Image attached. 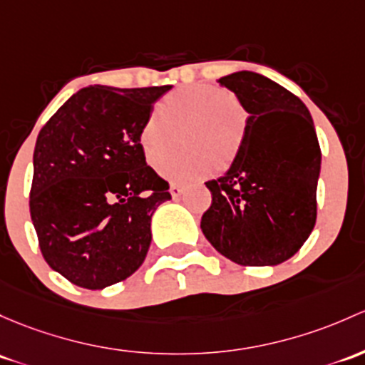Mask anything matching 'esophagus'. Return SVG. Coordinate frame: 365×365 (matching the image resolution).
<instances>
[{"label": "esophagus", "instance_id": "obj_1", "mask_svg": "<svg viewBox=\"0 0 365 365\" xmlns=\"http://www.w3.org/2000/svg\"><path fill=\"white\" fill-rule=\"evenodd\" d=\"M170 192H171V197H173V199L180 197V195H182V192H183L182 185H178V183H171V187H170Z\"/></svg>", "mask_w": 365, "mask_h": 365}]
</instances>
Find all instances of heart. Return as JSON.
I'll list each match as a JSON object with an SVG mask.
<instances>
[{"instance_id":"1","label":"heart","mask_w":365,"mask_h":365,"mask_svg":"<svg viewBox=\"0 0 365 365\" xmlns=\"http://www.w3.org/2000/svg\"><path fill=\"white\" fill-rule=\"evenodd\" d=\"M248 134V112L231 92L208 83L180 87L164 96L157 112L141 124L138 143L145 160L157 168L182 138L185 153L160 166L171 182L190 183L213 171H227L240 159Z\"/></svg>"}]
</instances>
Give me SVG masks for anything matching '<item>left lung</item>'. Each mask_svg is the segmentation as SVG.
Masks as SVG:
<instances>
[{"mask_svg": "<svg viewBox=\"0 0 365 365\" xmlns=\"http://www.w3.org/2000/svg\"><path fill=\"white\" fill-rule=\"evenodd\" d=\"M243 103L248 134L234 166L206 182V240L241 266H276L299 252L317 222L322 152L304 103L253 71L222 76Z\"/></svg>", "mask_w": 365, "mask_h": 365, "instance_id": "left-lung-1", "label": "left lung"}]
</instances>
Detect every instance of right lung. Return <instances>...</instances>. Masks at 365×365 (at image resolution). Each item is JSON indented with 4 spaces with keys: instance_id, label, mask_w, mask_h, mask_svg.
Instances as JSON below:
<instances>
[{
    "instance_id": "obj_1",
    "label": "right lung",
    "mask_w": 365,
    "mask_h": 365,
    "mask_svg": "<svg viewBox=\"0 0 365 365\" xmlns=\"http://www.w3.org/2000/svg\"><path fill=\"white\" fill-rule=\"evenodd\" d=\"M171 86H89L41 128L29 212L48 266L101 290L129 278L152 241V215L170 185L147 166L138 133Z\"/></svg>"
}]
</instances>
